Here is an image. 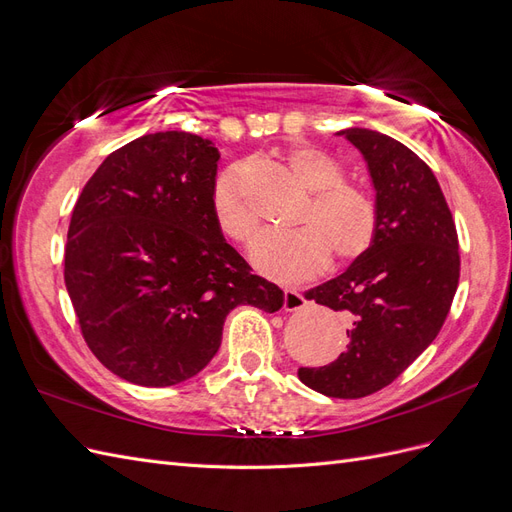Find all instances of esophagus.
<instances>
[{"label":"esophagus","instance_id":"1","mask_svg":"<svg viewBox=\"0 0 512 512\" xmlns=\"http://www.w3.org/2000/svg\"><path fill=\"white\" fill-rule=\"evenodd\" d=\"M305 305H307V299L303 297L301 292L292 290V288L284 290V309H286V312H297V309H303Z\"/></svg>","mask_w":512,"mask_h":512}]
</instances>
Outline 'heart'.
<instances>
[{
  "label": "heart",
  "instance_id": "1",
  "mask_svg": "<svg viewBox=\"0 0 512 512\" xmlns=\"http://www.w3.org/2000/svg\"><path fill=\"white\" fill-rule=\"evenodd\" d=\"M292 177L309 192V203L297 215L299 228L265 230L250 247L252 265L280 282L303 280L329 262L359 258L376 237V205L361 188L344 181V170L314 147L292 149L286 156ZM245 164H232L211 192V213L220 232L235 243H247L258 228V215L245 196Z\"/></svg>",
  "mask_w": 512,
  "mask_h": 512
}]
</instances>
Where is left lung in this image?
<instances>
[{"label": "left lung", "mask_w": 512, "mask_h": 512, "mask_svg": "<svg viewBox=\"0 0 512 512\" xmlns=\"http://www.w3.org/2000/svg\"><path fill=\"white\" fill-rule=\"evenodd\" d=\"M367 164L376 190V237L333 280L305 292L350 320L346 352L299 380L327 397L359 399L389 386L440 333L459 284V241L431 168L395 138L337 132Z\"/></svg>", "instance_id": "8db88e82"}]
</instances>
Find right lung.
I'll return each mask as SVG.
<instances>
[{"label":"right lung","instance_id":"obj_1","mask_svg":"<svg viewBox=\"0 0 512 512\" xmlns=\"http://www.w3.org/2000/svg\"><path fill=\"white\" fill-rule=\"evenodd\" d=\"M218 160L209 138L145 134L113 151L74 205L70 301L89 350L132 384L194 378L218 352L230 309L284 305L213 220Z\"/></svg>","mask_w":512,"mask_h":512}]
</instances>
